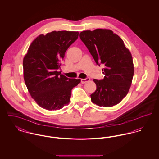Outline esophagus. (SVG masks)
Masks as SVG:
<instances>
[{
	"instance_id": "obj_1",
	"label": "esophagus",
	"mask_w": 159,
	"mask_h": 159,
	"mask_svg": "<svg viewBox=\"0 0 159 159\" xmlns=\"http://www.w3.org/2000/svg\"><path fill=\"white\" fill-rule=\"evenodd\" d=\"M90 81V78H85V79H81V83L82 84H84L87 82H89Z\"/></svg>"
}]
</instances>
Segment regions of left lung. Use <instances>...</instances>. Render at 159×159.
Here are the masks:
<instances>
[{
    "mask_svg": "<svg viewBox=\"0 0 159 159\" xmlns=\"http://www.w3.org/2000/svg\"><path fill=\"white\" fill-rule=\"evenodd\" d=\"M97 64H103V80L93 79L97 86L92 102L100 107H111L120 103L131 86L134 66L130 51L123 40L110 29H97L80 34Z\"/></svg>",
    "mask_w": 159,
    "mask_h": 159,
    "instance_id": "left-lung-1",
    "label": "left lung"
}]
</instances>
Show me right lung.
<instances>
[{"label":"right lung","instance_id":"obj_1","mask_svg":"<svg viewBox=\"0 0 159 159\" xmlns=\"http://www.w3.org/2000/svg\"><path fill=\"white\" fill-rule=\"evenodd\" d=\"M75 31H52L39 35L23 59L25 84L32 98L49 110L62 108L70 102L72 89L80 79H70L57 70L68 47L78 37Z\"/></svg>","mask_w":159,"mask_h":159}]
</instances>
